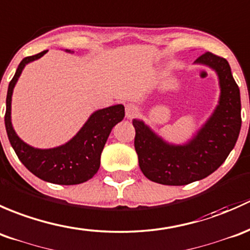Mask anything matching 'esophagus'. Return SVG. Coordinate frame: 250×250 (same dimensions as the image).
Returning <instances> with one entry per match:
<instances>
[{
	"mask_svg": "<svg viewBox=\"0 0 250 250\" xmlns=\"http://www.w3.org/2000/svg\"><path fill=\"white\" fill-rule=\"evenodd\" d=\"M137 113H138V108L136 104H130L126 106V117H127L128 119H131V118H133L135 115H137Z\"/></svg>",
	"mask_w": 250,
	"mask_h": 250,
	"instance_id": "1",
	"label": "esophagus"
}]
</instances>
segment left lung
<instances>
[{"mask_svg": "<svg viewBox=\"0 0 250 250\" xmlns=\"http://www.w3.org/2000/svg\"><path fill=\"white\" fill-rule=\"evenodd\" d=\"M218 72L219 106L196 137L185 146L165 143L148 126L133 120L135 149L144 176L164 185H187L206 178L226 160L240 135L241 96L226 59L206 51L196 59Z\"/></svg>", "mask_w": 250, "mask_h": 250, "instance_id": "obj_1", "label": "left lung"}]
</instances>
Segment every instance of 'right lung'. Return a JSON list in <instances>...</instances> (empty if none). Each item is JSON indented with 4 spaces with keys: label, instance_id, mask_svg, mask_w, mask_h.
Here are the masks:
<instances>
[{
    "label": "right lung",
    "instance_id": "1",
    "mask_svg": "<svg viewBox=\"0 0 250 250\" xmlns=\"http://www.w3.org/2000/svg\"><path fill=\"white\" fill-rule=\"evenodd\" d=\"M45 53L47 50L22 59L14 77L9 82L4 114L7 135L19 160L36 177L54 184H81L92 178L99 171L101 153L108 136L115 124L124 119L125 109L123 104H117L97 110L68 143L58 148L36 149L22 142L13 130L10 123L13 89L25 65L30 61L37 60Z\"/></svg>",
    "mask_w": 250,
    "mask_h": 250
}]
</instances>
